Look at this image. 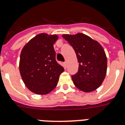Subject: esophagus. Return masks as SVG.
<instances>
[{"instance_id": "obj_1", "label": "esophagus", "mask_w": 125, "mask_h": 125, "mask_svg": "<svg viewBox=\"0 0 125 125\" xmlns=\"http://www.w3.org/2000/svg\"><path fill=\"white\" fill-rule=\"evenodd\" d=\"M64 66L65 68H66V67H67V62H64Z\"/></svg>"}]
</instances>
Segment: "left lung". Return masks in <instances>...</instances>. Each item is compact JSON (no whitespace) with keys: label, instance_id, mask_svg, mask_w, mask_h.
<instances>
[{"label":"left lung","instance_id":"obj_1","mask_svg":"<svg viewBox=\"0 0 125 125\" xmlns=\"http://www.w3.org/2000/svg\"><path fill=\"white\" fill-rule=\"evenodd\" d=\"M62 36L73 47L79 62L78 73L72 76L75 86L85 93L96 90L103 82L107 71V57L101 45L82 33Z\"/></svg>","mask_w":125,"mask_h":125}]
</instances>
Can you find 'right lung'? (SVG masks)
Returning <instances> with one entry per match:
<instances>
[{
  "label": "right lung",
  "instance_id": "add662e5",
  "mask_svg": "<svg viewBox=\"0 0 125 125\" xmlns=\"http://www.w3.org/2000/svg\"><path fill=\"white\" fill-rule=\"evenodd\" d=\"M57 39L56 34L41 33L31 39L22 49L20 74L26 87L34 93L45 95L51 92L64 70L56 61L53 45Z\"/></svg>",
  "mask_w": 125,
  "mask_h": 125
}]
</instances>
